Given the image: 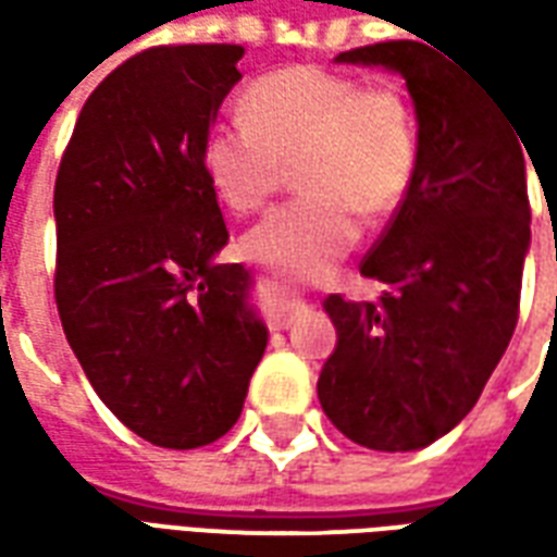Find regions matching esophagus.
Here are the masks:
<instances>
[{
    "instance_id": "34e87169",
    "label": "esophagus",
    "mask_w": 557,
    "mask_h": 557,
    "mask_svg": "<svg viewBox=\"0 0 557 557\" xmlns=\"http://www.w3.org/2000/svg\"><path fill=\"white\" fill-rule=\"evenodd\" d=\"M268 283H271V286H274V292L280 295V310H277V319H274V325L289 327L292 322H295V315L304 310L301 289H298L292 280L283 277V274H271V280H268Z\"/></svg>"
}]
</instances>
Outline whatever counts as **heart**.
<instances>
[{"label": "heart", "instance_id": "obj_1", "mask_svg": "<svg viewBox=\"0 0 557 557\" xmlns=\"http://www.w3.org/2000/svg\"><path fill=\"white\" fill-rule=\"evenodd\" d=\"M244 119L208 127L202 166L238 214L268 202L298 160L304 190L244 235V250L292 274L331 265L361 235V214L387 218L409 196L420 160L406 91L325 65H286L242 95Z\"/></svg>", "mask_w": 557, "mask_h": 557}]
</instances>
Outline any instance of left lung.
Segmentation results:
<instances>
[{
	"instance_id": "left-lung-1",
	"label": "left lung",
	"mask_w": 557,
	"mask_h": 557,
	"mask_svg": "<svg viewBox=\"0 0 557 557\" xmlns=\"http://www.w3.org/2000/svg\"><path fill=\"white\" fill-rule=\"evenodd\" d=\"M385 65L409 86L420 160L406 202L361 259L385 283L379 301L331 295L337 349L319 403L370 450H418L474 409L519 319L531 244L525 154L510 115L420 41H382L337 55Z\"/></svg>"
}]
</instances>
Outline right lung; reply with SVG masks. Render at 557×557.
Instances as JSON below:
<instances>
[{
  "label": "right lung",
  "mask_w": 557,
  "mask_h": 557,
  "mask_svg": "<svg viewBox=\"0 0 557 557\" xmlns=\"http://www.w3.org/2000/svg\"><path fill=\"white\" fill-rule=\"evenodd\" d=\"M238 44L131 55L79 110L55 175V307L103 406L190 450L232 430L268 327L230 242L202 143L242 79Z\"/></svg>",
  "instance_id": "obj_1"
}]
</instances>
